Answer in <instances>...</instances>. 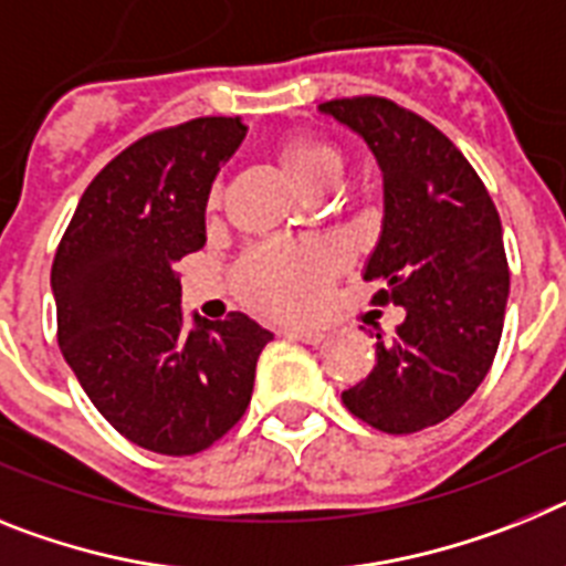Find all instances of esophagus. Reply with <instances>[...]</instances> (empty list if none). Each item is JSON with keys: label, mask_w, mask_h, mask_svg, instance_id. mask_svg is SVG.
I'll list each match as a JSON object with an SVG mask.
<instances>
[{"label": "esophagus", "mask_w": 566, "mask_h": 566, "mask_svg": "<svg viewBox=\"0 0 566 566\" xmlns=\"http://www.w3.org/2000/svg\"><path fill=\"white\" fill-rule=\"evenodd\" d=\"M287 338H296V342H304V344H322L324 333L322 331H304V327H290Z\"/></svg>", "instance_id": "1"}]
</instances>
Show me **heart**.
Listing matches in <instances>:
<instances>
[{"mask_svg": "<svg viewBox=\"0 0 566 566\" xmlns=\"http://www.w3.org/2000/svg\"><path fill=\"white\" fill-rule=\"evenodd\" d=\"M279 167L307 193L324 181H336L338 154L318 142H290L279 150ZM210 205H216V193L210 196ZM338 264L342 255L331 244L262 248L242 264L239 287L255 311L270 316H304L322 304L324 287Z\"/></svg>", "mask_w": 566, "mask_h": 566, "instance_id": "heart-1", "label": "heart"}]
</instances>
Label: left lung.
Segmentation results:
<instances>
[{
	"instance_id": "8db88e82",
	"label": "left lung",
	"mask_w": 566,
	"mask_h": 566,
	"mask_svg": "<svg viewBox=\"0 0 566 566\" xmlns=\"http://www.w3.org/2000/svg\"><path fill=\"white\" fill-rule=\"evenodd\" d=\"M365 142L381 170L385 216L365 279L405 307L376 367L342 392L353 416L392 436L450 419L488 376L510 296L501 219L470 161L441 130L378 96L318 105Z\"/></svg>"
}]
</instances>
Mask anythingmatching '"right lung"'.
Masks as SVG:
<instances>
[{"instance_id": "obj_1", "label": "right lung", "mask_w": 566, "mask_h": 566, "mask_svg": "<svg viewBox=\"0 0 566 566\" xmlns=\"http://www.w3.org/2000/svg\"><path fill=\"white\" fill-rule=\"evenodd\" d=\"M248 136L224 116L159 130L87 185L51 270L59 347L134 444L193 455L242 419L273 333L244 313L181 311L176 262L205 248L216 176Z\"/></svg>"}]
</instances>
